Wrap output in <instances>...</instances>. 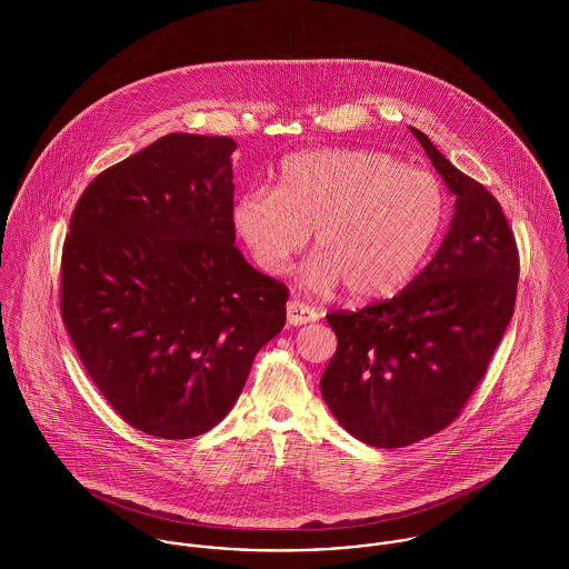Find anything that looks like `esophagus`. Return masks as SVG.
Wrapping results in <instances>:
<instances>
[{"mask_svg":"<svg viewBox=\"0 0 569 569\" xmlns=\"http://www.w3.org/2000/svg\"><path fill=\"white\" fill-rule=\"evenodd\" d=\"M318 320V311L311 309L309 305L300 300H289L287 302V325L302 326Z\"/></svg>","mask_w":569,"mask_h":569,"instance_id":"obj_1","label":"esophagus"}]
</instances>
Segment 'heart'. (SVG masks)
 I'll return each mask as SVG.
<instances>
[{"mask_svg":"<svg viewBox=\"0 0 569 569\" xmlns=\"http://www.w3.org/2000/svg\"><path fill=\"white\" fill-rule=\"evenodd\" d=\"M449 214L442 183L381 151L328 149L284 158L276 190H247L232 223L256 264L276 276L313 232V289L346 284L355 300L401 291L438 243Z\"/></svg>","mask_w":569,"mask_h":569,"instance_id":"1","label":"heart"}]
</instances>
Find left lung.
<instances>
[{"label":"left lung","instance_id":"left-lung-1","mask_svg":"<svg viewBox=\"0 0 569 569\" xmlns=\"http://www.w3.org/2000/svg\"><path fill=\"white\" fill-rule=\"evenodd\" d=\"M411 133L456 194L449 232L392 300L326 316L337 335L320 381L326 406L348 433L381 449L429 438L458 418L512 318L519 280L497 199L422 131Z\"/></svg>","mask_w":569,"mask_h":569}]
</instances>
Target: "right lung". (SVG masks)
Returning a JSON list of instances; mask_svg holds the SVG:
<instances>
[{
	"label": "right lung",
	"mask_w": 569,
	"mask_h": 569,
	"mask_svg": "<svg viewBox=\"0 0 569 569\" xmlns=\"http://www.w3.org/2000/svg\"><path fill=\"white\" fill-rule=\"evenodd\" d=\"M234 149L163 136L84 188L63 244L61 316L87 375L166 440L221 422L287 320V287L234 244Z\"/></svg>",
	"instance_id": "obj_1"
}]
</instances>
